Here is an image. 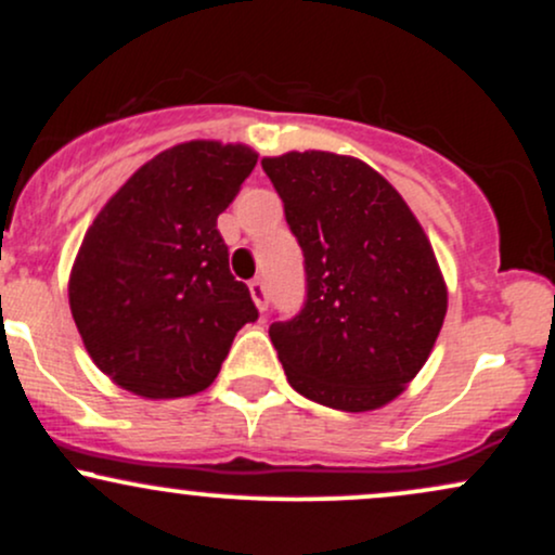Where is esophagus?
<instances>
[{"label":"esophagus","instance_id":"34e87169","mask_svg":"<svg viewBox=\"0 0 555 555\" xmlns=\"http://www.w3.org/2000/svg\"><path fill=\"white\" fill-rule=\"evenodd\" d=\"M250 295H253V299H256L260 313H266V308H269V286H266V282H260V279H253Z\"/></svg>","mask_w":555,"mask_h":555}]
</instances>
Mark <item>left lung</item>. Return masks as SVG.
Returning <instances> with one entry per match:
<instances>
[{"label":"left lung","instance_id":"8db88e82","mask_svg":"<svg viewBox=\"0 0 555 555\" xmlns=\"http://www.w3.org/2000/svg\"><path fill=\"white\" fill-rule=\"evenodd\" d=\"M260 164L305 258L302 308L269 328L286 380L334 410L388 404L425 365L446 315L423 227L360 158L292 151Z\"/></svg>","mask_w":555,"mask_h":555}]
</instances>
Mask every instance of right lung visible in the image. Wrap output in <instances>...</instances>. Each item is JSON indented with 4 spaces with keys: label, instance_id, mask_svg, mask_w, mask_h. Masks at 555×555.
<instances>
[{
    "label": "right lung",
    "instance_id": "right-lung-1",
    "mask_svg": "<svg viewBox=\"0 0 555 555\" xmlns=\"http://www.w3.org/2000/svg\"><path fill=\"white\" fill-rule=\"evenodd\" d=\"M256 162L247 145L190 140L143 164L95 216L69 276V310L117 386L149 399L203 391L237 331L258 321L216 229Z\"/></svg>",
    "mask_w": 555,
    "mask_h": 555
}]
</instances>
